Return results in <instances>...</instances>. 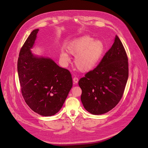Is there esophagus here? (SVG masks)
Returning a JSON list of instances; mask_svg holds the SVG:
<instances>
[{
	"instance_id": "1",
	"label": "esophagus",
	"mask_w": 148,
	"mask_h": 148,
	"mask_svg": "<svg viewBox=\"0 0 148 148\" xmlns=\"http://www.w3.org/2000/svg\"><path fill=\"white\" fill-rule=\"evenodd\" d=\"M73 81L74 84H77V83L79 82V79L77 77H74L73 79Z\"/></svg>"
}]
</instances>
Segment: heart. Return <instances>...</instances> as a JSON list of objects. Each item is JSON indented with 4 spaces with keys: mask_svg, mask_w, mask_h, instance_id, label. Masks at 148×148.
Listing matches in <instances>:
<instances>
[{
    "mask_svg": "<svg viewBox=\"0 0 148 148\" xmlns=\"http://www.w3.org/2000/svg\"><path fill=\"white\" fill-rule=\"evenodd\" d=\"M67 52L75 56V64L82 72H88L94 69L101 61L104 51V42L99 39H95L89 35L77 38L68 43ZM60 59L67 63L70 58L68 53L62 50Z\"/></svg>",
    "mask_w": 148,
    "mask_h": 148,
    "instance_id": "heart-1",
    "label": "heart"
}]
</instances>
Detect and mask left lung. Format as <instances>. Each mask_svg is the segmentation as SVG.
<instances>
[{
    "label": "left lung",
    "mask_w": 148,
    "mask_h": 148,
    "mask_svg": "<svg viewBox=\"0 0 148 148\" xmlns=\"http://www.w3.org/2000/svg\"><path fill=\"white\" fill-rule=\"evenodd\" d=\"M125 48L116 35L100 63L79 82L85 109L95 115L104 114L117 105L128 79V62Z\"/></svg>",
    "instance_id": "1"
}]
</instances>
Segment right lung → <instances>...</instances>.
Masks as SVG:
<instances>
[{
  "label": "right lung",
  "mask_w": 148,
  "mask_h": 148,
  "mask_svg": "<svg viewBox=\"0 0 148 148\" xmlns=\"http://www.w3.org/2000/svg\"><path fill=\"white\" fill-rule=\"evenodd\" d=\"M39 29L32 31L19 53L18 72L23 97L29 107L43 116L57 113L72 87L68 69L51 58L34 54L33 48Z\"/></svg>",
  "instance_id": "obj_1"
}]
</instances>
